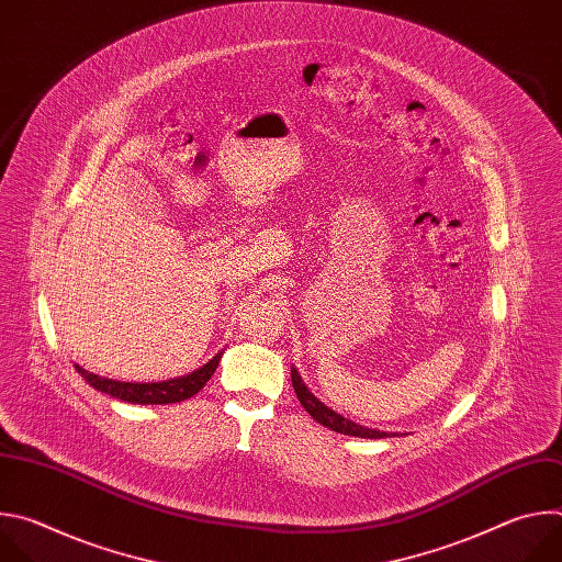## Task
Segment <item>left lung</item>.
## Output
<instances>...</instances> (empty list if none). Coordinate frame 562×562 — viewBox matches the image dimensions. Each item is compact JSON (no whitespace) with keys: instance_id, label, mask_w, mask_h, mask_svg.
Instances as JSON below:
<instances>
[{"instance_id":"left-lung-1","label":"left lung","mask_w":562,"mask_h":562,"mask_svg":"<svg viewBox=\"0 0 562 562\" xmlns=\"http://www.w3.org/2000/svg\"><path fill=\"white\" fill-rule=\"evenodd\" d=\"M291 380H293V389H295V395L300 400V405L306 409V414L317 420L319 425L329 427L331 431H338V434H345V436H358V438H386L391 434L386 431H375V429H369V427H362V425H356L347 418H342L340 414H336L334 409L325 407L319 400L304 386L302 378L297 375V371L291 367Z\"/></svg>"}]
</instances>
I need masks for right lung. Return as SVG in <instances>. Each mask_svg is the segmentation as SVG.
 <instances>
[{
  "instance_id": "obj_1",
  "label": "right lung",
  "mask_w": 562,
  "mask_h": 562,
  "mask_svg": "<svg viewBox=\"0 0 562 562\" xmlns=\"http://www.w3.org/2000/svg\"><path fill=\"white\" fill-rule=\"evenodd\" d=\"M220 358H222V351L217 356H213V360H209L202 369H198L184 378H176V380H167V382H120V380H109V378L89 373L79 364H75V369H77V373H82V378L93 389L109 393L113 397H120V400H124V403L169 405V403H182V400L195 395L209 382V378L215 373Z\"/></svg>"
}]
</instances>
